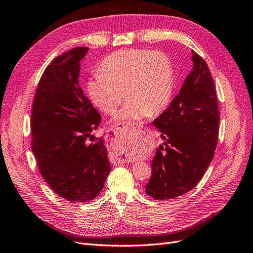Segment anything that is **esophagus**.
Returning a JSON list of instances; mask_svg holds the SVG:
<instances>
[{"label": "esophagus", "instance_id": "34e87169", "mask_svg": "<svg viewBox=\"0 0 253 253\" xmlns=\"http://www.w3.org/2000/svg\"><path fill=\"white\" fill-rule=\"evenodd\" d=\"M119 125H123V124L121 123V124H119ZM129 161H130V160H126V159H122V158L119 159V162H121V163H127Z\"/></svg>", "mask_w": 253, "mask_h": 253}]
</instances>
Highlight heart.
Wrapping results in <instances>:
<instances>
[{"mask_svg":"<svg viewBox=\"0 0 253 253\" xmlns=\"http://www.w3.org/2000/svg\"><path fill=\"white\" fill-rule=\"evenodd\" d=\"M125 93H123L122 91ZM86 91L99 110L113 114L127 102L118 121L135 122L167 109L174 92V72L169 57L147 49H123L106 57Z\"/></svg>","mask_w":253,"mask_h":253,"instance_id":"obj_1","label":"heart"}]
</instances>
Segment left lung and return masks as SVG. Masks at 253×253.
<instances>
[{
  "label": "left lung",
  "instance_id": "left-lung-1",
  "mask_svg": "<svg viewBox=\"0 0 253 253\" xmlns=\"http://www.w3.org/2000/svg\"><path fill=\"white\" fill-rule=\"evenodd\" d=\"M193 69L178 95L153 122L163 145L151 161L153 175L145 191L157 200L190 192L203 178L217 145L219 112L211 72L192 50Z\"/></svg>",
  "mask_w": 253,
  "mask_h": 253
}]
</instances>
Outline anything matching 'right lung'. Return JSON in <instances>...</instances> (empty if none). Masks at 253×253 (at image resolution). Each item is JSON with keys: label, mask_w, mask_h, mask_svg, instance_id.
<instances>
[{"label": "right lung", "mask_w": 253, "mask_h": 253, "mask_svg": "<svg viewBox=\"0 0 253 253\" xmlns=\"http://www.w3.org/2000/svg\"><path fill=\"white\" fill-rule=\"evenodd\" d=\"M88 50L74 47L48 64L32 110V150L40 174L71 203L97 197L111 170L105 140L88 142L102 121L79 85V61Z\"/></svg>", "instance_id": "obj_1"}]
</instances>
